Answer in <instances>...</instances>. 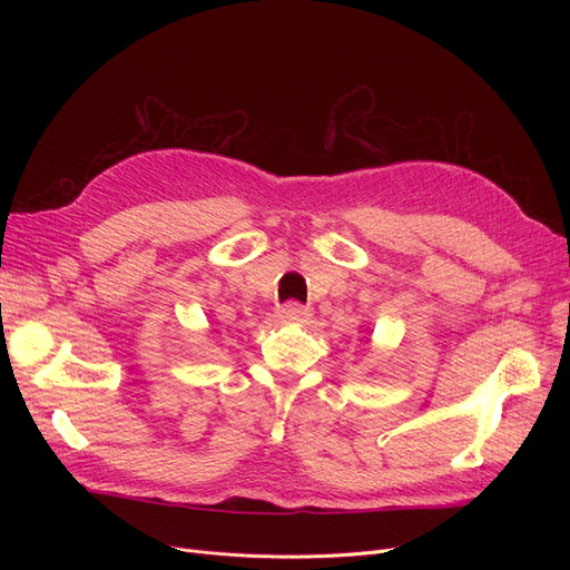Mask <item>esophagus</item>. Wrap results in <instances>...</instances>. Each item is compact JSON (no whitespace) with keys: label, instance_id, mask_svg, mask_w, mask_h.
<instances>
[{"label":"esophagus","instance_id":"obj_1","mask_svg":"<svg viewBox=\"0 0 570 570\" xmlns=\"http://www.w3.org/2000/svg\"><path fill=\"white\" fill-rule=\"evenodd\" d=\"M279 316H282V318H288V321H305V318L309 316V309H307L305 305H301V303L288 301V303L282 305Z\"/></svg>","mask_w":570,"mask_h":570}]
</instances>
